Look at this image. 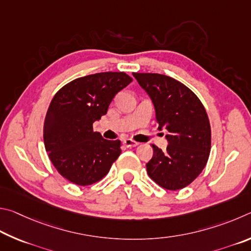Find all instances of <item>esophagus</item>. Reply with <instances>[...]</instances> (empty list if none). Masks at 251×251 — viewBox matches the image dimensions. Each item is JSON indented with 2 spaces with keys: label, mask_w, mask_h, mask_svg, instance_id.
Wrapping results in <instances>:
<instances>
[{
  "label": "esophagus",
  "mask_w": 251,
  "mask_h": 251,
  "mask_svg": "<svg viewBox=\"0 0 251 251\" xmlns=\"http://www.w3.org/2000/svg\"><path fill=\"white\" fill-rule=\"evenodd\" d=\"M123 144H125L126 148H134V147H137L139 143L133 141V140H131V139H126V140H123Z\"/></svg>",
  "instance_id": "esophagus-1"
}]
</instances>
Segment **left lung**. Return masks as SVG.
I'll return each instance as SVG.
<instances>
[{
    "instance_id": "8db88e82",
    "label": "left lung",
    "mask_w": 251,
    "mask_h": 251,
    "mask_svg": "<svg viewBox=\"0 0 251 251\" xmlns=\"http://www.w3.org/2000/svg\"><path fill=\"white\" fill-rule=\"evenodd\" d=\"M133 76L154 104L159 129L169 131L165 151L152 144L149 176L165 190H181L199 176L208 161L212 134L207 112L199 97L172 77L151 73Z\"/></svg>"
}]
</instances>
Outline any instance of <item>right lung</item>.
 <instances>
[{"instance_id": "obj_1", "label": "right lung", "mask_w": 251, "mask_h": 251, "mask_svg": "<svg viewBox=\"0 0 251 251\" xmlns=\"http://www.w3.org/2000/svg\"><path fill=\"white\" fill-rule=\"evenodd\" d=\"M132 81L122 72L88 75L56 92L44 122V143L61 176L79 186L99 182L121 153L120 140H105L92 129L119 91Z\"/></svg>"}]
</instances>
